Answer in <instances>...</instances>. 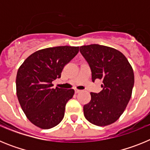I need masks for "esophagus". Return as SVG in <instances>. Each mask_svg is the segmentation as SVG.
Returning a JSON list of instances; mask_svg holds the SVG:
<instances>
[{
	"mask_svg": "<svg viewBox=\"0 0 150 150\" xmlns=\"http://www.w3.org/2000/svg\"><path fill=\"white\" fill-rule=\"evenodd\" d=\"M79 92H81V90H79V89H75V93H79Z\"/></svg>",
	"mask_w": 150,
	"mask_h": 150,
	"instance_id": "1",
	"label": "esophagus"
}]
</instances>
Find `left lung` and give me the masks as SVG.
Instances as JSON below:
<instances>
[{
  "label": "left lung",
  "mask_w": 150,
  "mask_h": 150,
  "mask_svg": "<svg viewBox=\"0 0 150 150\" xmlns=\"http://www.w3.org/2000/svg\"><path fill=\"white\" fill-rule=\"evenodd\" d=\"M79 51L91 68V79H101L103 89L91 92V100L83 107L91 124L106 126L115 122L126 108L132 94L134 76L132 66L121 52L98 44L82 46Z\"/></svg>",
  "instance_id": "8db88e82"
}]
</instances>
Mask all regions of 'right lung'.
Listing matches in <instances>:
<instances>
[{"label": "right lung", "instance_id": "1", "mask_svg": "<svg viewBox=\"0 0 150 150\" xmlns=\"http://www.w3.org/2000/svg\"><path fill=\"white\" fill-rule=\"evenodd\" d=\"M79 52V46H55L38 50L28 56L16 75V95L29 121L43 129L56 126L64 116L67 102L74 90L56 87L64 67Z\"/></svg>", "mask_w": 150, "mask_h": 150}]
</instances>
